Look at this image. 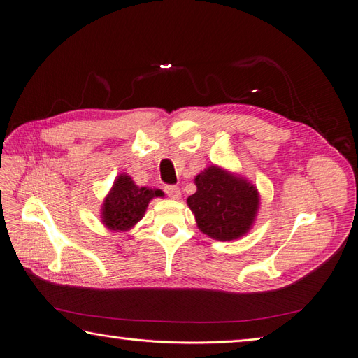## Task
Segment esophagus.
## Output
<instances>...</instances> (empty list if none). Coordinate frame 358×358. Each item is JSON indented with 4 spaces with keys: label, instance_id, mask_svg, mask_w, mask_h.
Returning <instances> with one entry per match:
<instances>
[{
    "label": "esophagus",
    "instance_id": "obj_1",
    "mask_svg": "<svg viewBox=\"0 0 358 358\" xmlns=\"http://www.w3.org/2000/svg\"><path fill=\"white\" fill-rule=\"evenodd\" d=\"M164 191H166L167 196L170 199H173V200H178L180 197V189L178 187H175V185H166Z\"/></svg>",
    "mask_w": 358,
    "mask_h": 358
}]
</instances>
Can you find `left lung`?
Returning <instances> with one entry per match:
<instances>
[{"label":"left lung","mask_w":358,"mask_h":358,"mask_svg":"<svg viewBox=\"0 0 358 358\" xmlns=\"http://www.w3.org/2000/svg\"><path fill=\"white\" fill-rule=\"evenodd\" d=\"M196 185L187 203L204 234L233 241L251 229L259 200L254 185L216 166L197 175Z\"/></svg>","instance_id":"1"}]
</instances>
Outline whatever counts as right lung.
Here are the masks:
<instances>
[{
  "label": "right lung",
  "mask_w": 358,
  "mask_h": 358,
  "mask_svg": "<svg viewBox=\"0 0 358 358\" xmlns=\"http://www.w3.org/2000/svg\"><path fill=\"white\" fill-rule=\"evenodd\" d=\"M159 189L138 188L133 179L121 175L103 204V222L112 230L127 231L143 218L149 201L161 196Z\"/></svg>",
  "instance_id": "right-lung-1"
}]
</instances>
